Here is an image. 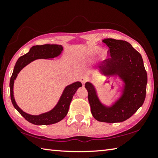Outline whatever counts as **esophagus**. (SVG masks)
Masks as SVG:
<instances>
[{
    "label": "esophagus",
    "mask_w": 158,
    "mask_h": 158,
    "mask_svg": "<svg viewBox=\"0 0 158 158\" xmlns=\"http://www.w3.org/2000/svg\"><path fill=\"white\" fill-rule=\"evenodd\" d=\"M79 80L82 83V84H84L85 81H86V79H85V77L84 76H83V75L79 76Z\"/></svg>",
    "instance_id": "34e87169"
}]
</instances>
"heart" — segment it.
<instances>
[{"instance_id":"obj_1","label":"heart","mask_w":158,"mask_h":158,"mask_svg":"<svg viewBox=\"0 0 158 158\" xmlns=\"http://www.w3.org/2000/svg\"><path fill=\"white\" fill-rule=\"evenodd\" d=\"M102 54H103L104 56H106L107 55V52H106V50H104V51H103Z\"/></svg>"}]
</instances>
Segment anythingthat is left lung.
Segmentation results:
<instances>
[{"mask_svg": "<svg viewBox=\"0 0 158 158\" xmlns=\"http://www.w3.org/2000/svg\"><path fill=\"white\" fill-rule=\"evenodd\" d=\"M102 42L109 48L111 58L101 63L99 73L105 77H114L121 81L119 93L106 105L100 100L94 84L87 81L85 88L88 90L92 115L97 121L121 123L132 116L143 104L147 73L141 55L129 42L111 38Z\"/></svg>", "mask_w": 158, "mask_h": 158, "instance_id": "obj_1", "label": "left lung"}]
</instances>
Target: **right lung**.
Instances as JSON below:
<instances>
[{
	"instance_id": "obj_1",
	"label": "right lung",
	"mask_w": 158,
	"mask_h": 158,
	"mask_svg": "<svg viewBox=\"0 0 158 158\" xmlns=\"http://www.w3.org/2000/svg\"><path fill=\"white\" fill-rule=\"evenodd\" d=\"M63 50L62 45L43 44L32 47L29 52L17 60L10 81V97L12 105L19 113L31 123L37 125H47L60 121L68 114L69 106L73 100V95L79 87L82 86L80 81H76L66 85L56 105L54 107L44 113L38 115H32L23 111L16 102L14 97V83L18 74L24 67L37 59L53 60L61 54Z\"/></svg>"
}]
</instances>
